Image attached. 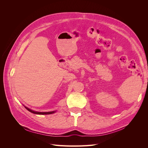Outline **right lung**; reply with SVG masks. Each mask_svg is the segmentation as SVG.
<instances>
[{
    "label": "right lung",
    "mask_w": 148,
    "mask_h": 148,
    "mask_svg": "<svg viewBox=\"0 0 148 148\" xmlns=\"http://www.w3.org/2000/svg\"><path fill=\"white\" fill-rule=\"evenodd\" d=\"M25 108L27 109L28 111L31 112V113H33V114H40V115H48V114H52L53 113H54L56 111H52V112H36V111H33L32 110L29 109V108H28V107H26L25 106Z\"/></svg>",
    "instance_id": "right-lung-1"
}]
</instances>
